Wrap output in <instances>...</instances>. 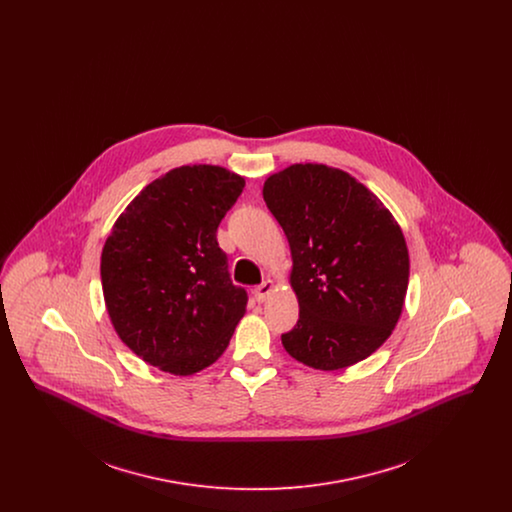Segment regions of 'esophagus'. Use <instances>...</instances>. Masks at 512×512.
I'll use <instances>...</instances> for the list:
<instances>
[{
    "instance_id": "1",
    "label": "esophagus",
    "mask_w": 512,
    "mask_h": 512,
    "mask_svg": "<svg viewBox=\"0 0 512 512\" xmlns=\"http://www.w3.org/2000/svg\"><path fill=\"white\" fill-rule=\"evenodd\" d=\"M274 288H276V286H274V282H272V280H267V282H263L261 286H257V288H255V299H257L259 303L267 301L268 295L274 292Z\"/></svg>"
}]
</instances>
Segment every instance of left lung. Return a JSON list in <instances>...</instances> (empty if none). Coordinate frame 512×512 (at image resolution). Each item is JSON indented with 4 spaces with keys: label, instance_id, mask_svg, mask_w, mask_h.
I'll return each instance as SVG.
<instances>
[{
    "label": "left lung",
    "instance_id": "8db88e82",
    "mask_svg": "<svg viewBox=\"0 0 512 512\" xmlns=\"http://www.w3.org/2000/svg\"><path fill=\"white\" fill-rule=\"evenodd\" d=\"M263 197L290 251L299 320L282 336L295 361L341 370L370 357L403 313L409 249L390 209L349 172L295 163Z\"/></svg>",
    "mask_w": 512,
    "mask_h": 512
}]
</instances>
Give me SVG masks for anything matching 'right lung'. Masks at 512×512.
<instances>
[{"label":"right lung","mask_w":512,"mask_h":512,"mask_svg":"<svg viewBox=\"0 0 512 512\" xmlns=\"http://www.w3.org/2000/svg\"><path fill=\"white\" fill-rule=\"evenodd\" d=\"M219 165H184L149 182L115 220L101 249L111 324L147 365L192 376L213 365L245 315L217 228L244 190Z\"/></svg>","instance_id":"right-lung-1"}]
</instances>
